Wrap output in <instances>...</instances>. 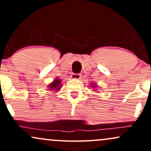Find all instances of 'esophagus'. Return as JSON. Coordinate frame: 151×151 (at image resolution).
<instances>
[{"label":"esophagus","instance_id":"obj_1","mask_svg":"<svg viewBox=\"0 0 151 151\" xmlns=\"http://www.w3.org/2000/svg\"><path fill=\"white\" fill-rule=\"evenodd\" d=\"M81 77V74H72V76H71V77H72V79H77V80L80 79Z\"/></svg>","mask_w":151,"mask_h":151}]
</instances>
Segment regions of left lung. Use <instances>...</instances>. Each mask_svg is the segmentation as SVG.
Here are the masks:
<instances>
[{
  "label": "left lung",
  "instance_id": "obj_1",
  "mask_svg": "<svg viewBox=\"0 0 151 151\" xmlns=\"http://www.w3.org/2000/svg\"><path fill=\"white\" fill-rule=\"evenodd\" d=\"M91 87L92 88V89H93V91H94V90H97V87H96V86H97V84H94V83H91Z\"/></svg>",
  "mask_w": 151,
  "mask_h": 151
}]
</instances>
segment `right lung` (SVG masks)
I'll use <instances>...</instances> for the list:
<instances>
[{"mask_svg":"<svg viewBox=\"0 0 151 151\" xmlns=\"http://www.w3.org/2000/svg\"><path fill=\"white\" fill-rule=\"evenodd\" d=\"M62 87V81L59 77H56L55 79H54L53 81H52L51 83H50V84L47 85L48 90H50V91H57V92H58V91H60Z\"/></svg>","mask_w":151,"mask_h":151,"instance_id":"obj_1","label":"right lung"}]
</instances>
